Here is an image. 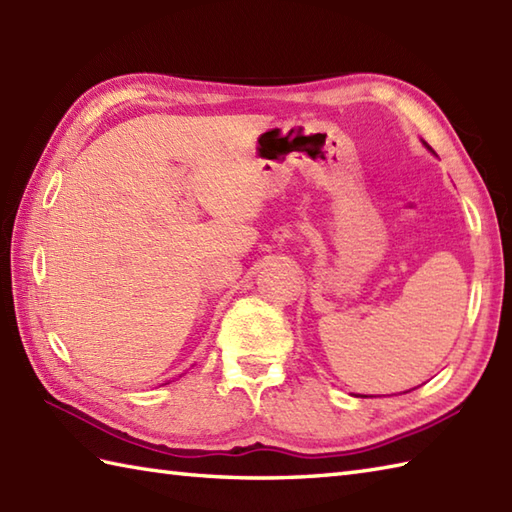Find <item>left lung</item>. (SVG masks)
I'll return each instance as SVG.
<instances>
[{
	"label": "left lung",
	"instance_id": "1",
	"mask_svg": "<svg viewBox=\"0 0 512 512\" xmlns=\"http://www.w3.org/2000/svg\"><path fill=\"white\" fill-rule=\"evenodd\" d=\"M422 145H424V147H427V149H431V147H429V145H427V143H424V140H422Z\"/></svg>",
	"mask_w": 512,
	"mask_h": 512
}]
</instances>
